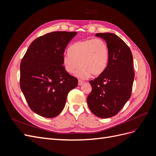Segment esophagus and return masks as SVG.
Listing matches in <instances>:
<instances>
[{
	"instance_id": "esophagus-1",
	"label": "esophagus",
	"mask_w": 156,
	"mask_h": 156,
	"mask_svg": "<svg viewBox=\"0 0 156 156\" xmlns=\"http://www.w3.org/2000/svg\"><path fill=\"white\" fill-rule=\"evenodd\" d=\"M84 83V81H81V80H79L78 81V84L79 86H81V85H82V84Z\"/></svg>"
}]
</instances>
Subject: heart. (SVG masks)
Returning <instances> with one entry per match:
<instances>
[{
  "label": "heart",
  "mask_w": 156,
  "mask_h": 156,
  "mask_svg": "<svg viewBox=\"0 0 156 156\" xmlns=\"http://www.w3.org/2000/svg\"><path fill=\"white\" fill-rule=\"evenodd\" d=\"M69 53L63 56V65L67 72L75 73L79 79H85L92 73L101 74L107 68L109 50L105 40L100 38L77 41L69 47Z\"/></svg>",
  "instance_id": "obj_1"
}]
</instances>
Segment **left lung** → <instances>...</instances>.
Instances as JSON below:
<instances>
[{
	"mask_svg": "<svg viewBox=\"0 0 156 156\" xmlns=\"http://www.w3.org/2000/svg\"><path fill=\"white\" fill-rule=\"evenodd\" d=\"M107 44L109 58L107 68L94 81L87 103L93 114L101 119L116 115L131 97L135 73L133 55L128 46L113 33H98Z\"/></svg>",
	"mask_w": 156,
	"mask_h": 156,
	"instance_id": "8db88e82",
	"label": "left lung"
}]
</instances>
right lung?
Segmentation results:
<instances>
[{"instance_id": "add662e5", "label": "right lung", "mask_w": 156, "mask_h": 156, "mask_svg": "<svg viewBox=\"0 0 156 156\" xmlns=\"http://www.w3.org/2000/svg\"><path fill=\"white\" fill-rule=\"evenodd\" d=\"M77 34L53 32L32 42L20 65V87L31 110L45 118L62 112L69 92L78 84L63 66L69 42Z\"/></svg>"}]
</instances>
